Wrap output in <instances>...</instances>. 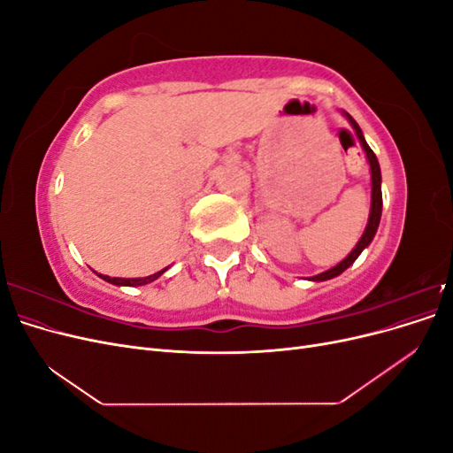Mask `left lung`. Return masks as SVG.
Returning <instances> with one entry per match:
<instances>
[{
    "label": "left lung",
    "mask_w": 453,
    "mask_h": 453,
    "mask_svg": "<svg viewBox=\"0 0 453 453\" xmlns=\"http://www.w3.org/2000/svg\"><path fill=\"white\" fill-rule=\"evenodd\" d=\"M344 115H346V119L349 120V125L353 127L355 134H357V138H359V142H361V147L365 149L368 164H370V181H372V202H370V215H368L366 228H365V232H363L361 240L357 242V245H355V248H353V251H351L344 260H342V263H338L336 266H333L331 270H326V272H323V273H318V276H311V278H310L311 281L333 280V278L340 276V273L344 272L346 268H349V266L355 263V258H357V257L363 253V250L368 248L370 242H372V238H374V234H376V230H378V225H380V217H381V172H380L378 158H376V155H374V150L368 147V143H366L365 135H363V132H361L357 122L353 120V117H351L349 113L344 111Z\"/></svg>",
    "instance_id": "left-lung-1"
}]
</instances>
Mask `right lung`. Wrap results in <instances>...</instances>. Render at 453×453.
I'll list each match as a JSON object with an SVG mask.
<instances>
[{
    "instance_id": "obj_1",
    "label": "right lung",
    "mask_w": 453,
    "mask_h": 453,
    "mask_svg": "<svg viewBox=\"0 0 453 453\" xmlns=\"http://www.w3.org/2000/svg\"><path fill=\"white\" fill-rule=\"evenodd\" d=\"M168 268H162L160 272L153 273V276H147V278H109V276H102V273H98V276L102 280H105L107 283H113V285H125V287H135V285H145V283H150L155 281L157 278H160L164 272H166Z\"/></svg>"
}]
</instances>
